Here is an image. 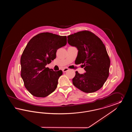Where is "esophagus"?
<instances>
[{
    "instance_id": "34e87169",
    "label": "esophagus",
    "mask_w": 132,
    "mask_h": 132,
    "mask_svg": "<svg viewBox=\"0 0 132 132\" xmlns=\"http://www.w3.org/2000/svg\"><path fill=\"white\" fill-rule=\"evenodd\" d=\"M68 70H69L68 68H65L62 69V71H63V72L64 73V72H66V71H67Z\"/></svg>"
}]
</instances>
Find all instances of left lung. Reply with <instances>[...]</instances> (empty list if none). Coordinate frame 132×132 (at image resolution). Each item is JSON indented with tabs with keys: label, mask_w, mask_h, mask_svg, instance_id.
<instances>
[{
	"label": "left lung",
	"mask_w": 132,
	"mask_h": 132,
	"mask_svg": "<svg viewBox=\"0 0 132 132\" xmlns=\"http://www.w3.org/2000/svg\"><path fill=\"white\" fill-rule=\"evenodd\" d=\"M68 43L78 50L76 64H82L86 71L76 72L73 79L76 88L87 93L100 89L109 76L110 61L106 47L101 39L88 31H79L68 37Z\"/></svg>",
	"instance_id": "8db88e82"
}]
</instances>
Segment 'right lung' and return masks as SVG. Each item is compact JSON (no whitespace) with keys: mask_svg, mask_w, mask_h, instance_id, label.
I'll use <instances>...</instances> for the list:
<instances>
[{"mask_svg":"<svg viewBox=\"0 0 132 132\" xmlns=\"http://www.w3.org/2000/svg\"><path fill=\"white\" fill-rule=\"evenodd\" d=\"M67 44L66 36L43 32L29 42L21 57V77L32 95L44 97L56 88L62 71L46 68L56 58L57 50Z\"/></svg>","mask_w":132,"mask_h":132,"instance_id":"1","label":"right lung"}]
</instances>
